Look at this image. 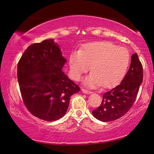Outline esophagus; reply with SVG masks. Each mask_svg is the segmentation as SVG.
<instances>
[{"instance_id":"esophagus-1","label":"esophagus","mask_w":154,"mask_h":154,"mask_svg":"<svg viewBox=\"0 0 154 154\" xmlns=\"http://www.w3.org/2000/svg\"><path fill=\"white\" fill-rule=\"evenodd\" d=\"M82 91L85 94H92L91 91H89V90H87V89H82Z\"/></svg>"}]
</instances>
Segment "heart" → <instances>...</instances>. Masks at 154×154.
<instances>
[{
	"label": "heart",
	"mask_w": 154,
	"mask_h": 154,
	"mask_svg": "<svg viewBox=\"0 0 154 154\" xmlns=\"http://www.w3.org/2000/svg\"><path fill=\"white\" fill-rule=\"evenodd\" d=\"M129 53L124 47L107 41L85 45L80 51L71 53L69 63L71 74L79 80L90 69L91 73L84 80L86 86L110 87L116 85L126 72L129 64Z\"/></svg>",
	"instance_id": "heart-1"
}]
</instances>
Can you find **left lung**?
Here are the masks:
<instances>
[{"label": "left lung", "instance_id": "1", "mask_svg": "<svg viewBox=\"0 0 154 154\" xmlns=\"http://www.w3.org/2000/svg\"><path fill=\"white\" fill-rule=\"evenodd\" d=\"M143 79V66L137 54H134L124 79L103 94L101 105L92 112L94 116L102 122L113 121L122 117L133 105Z\"/></svg>", "mask_w": 154, "mask_h": 154}]
</instances>
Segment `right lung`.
<instances>
[{
  "instance_id": "1",
  "label": "right lung",
  "mask_w": 154,
  "mask_h": 154,
  "mask_svg": "<svg viewBox=\"0 0 154 154\" xmlns=\"http://www.w3.org/2000/svg\"><path fill=\"white\" fill-rule=\"evenodd\" d=\"M67 63L54 39L31 45L17 67L23 100L29 112L51 122L65 115L70 97L80 89L63 72Z\"/></svg>"
}]
</instances>
